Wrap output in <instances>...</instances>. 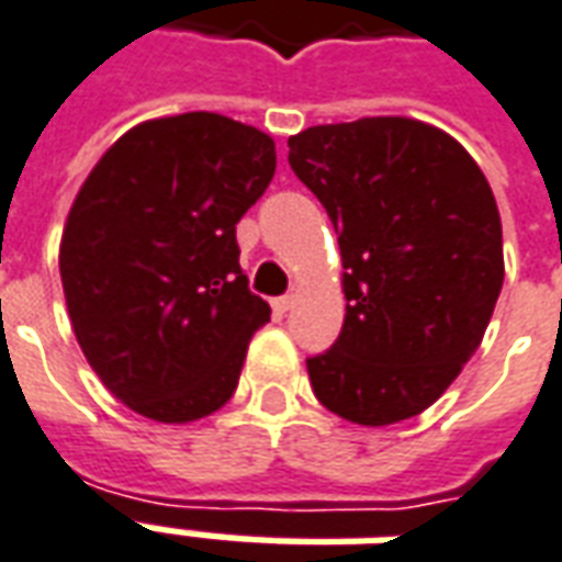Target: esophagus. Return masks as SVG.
Masks as SVG:
<instances>
[{
	"mask_svg": "<svg viewBox=\"0 0 562 562\" xmlns=\"http://www.w3.org/2000/svg\"><path fill=\"white\" fill-rule=\"evenodd\" d=\"M294 304H297V297H294V294L277 297V301H273V313H280V316H285V313H289V310H292Z\"/></svg>",
	"mask_w": 562,
	"mask_h": 562,
	"instance_id": "1",
	"label": "esophagus"
}]
</instances>
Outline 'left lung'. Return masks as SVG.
I'll use <instances>...</instances> for the list:
<instances>
[{"label": "left lung", "mask_w": 562, "mask_h": 562, "mask_svg": "<svg viewBox=\"0 0 562 562\" xmlns=\"http://www.w3.org/2000/svg\"><path fill=\"white\" fill-rule=\"evenodd\" d=\"M289 165L340 234L346 318L306 361L318 403L385 427L424 413L482 346L503 289V225L467 149L413 116L289 138Z\"/></svg>", "instance_id": "obj_1"}]
</instances>
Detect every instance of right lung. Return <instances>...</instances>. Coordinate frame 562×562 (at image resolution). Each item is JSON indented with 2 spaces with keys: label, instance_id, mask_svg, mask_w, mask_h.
<instances>
[{
  "label": "right lung",
  "instance_id": "obj_1",
  "mask_svg": "<svg viewBox=\"0 0 562 562\" xmlns=\"http://www.w3.org/2000/svg\"><path fill=\"white\" fill-rule=\"evenodd\" d=\"M277 171L273 138L207 111L128 128L68 210L59 277L104 389L149 422L189 424L237 389L270 306L234 225Z\"/></svg>",
  "mask_w": 562,
  "mask_h": 562
}]
</instances>
